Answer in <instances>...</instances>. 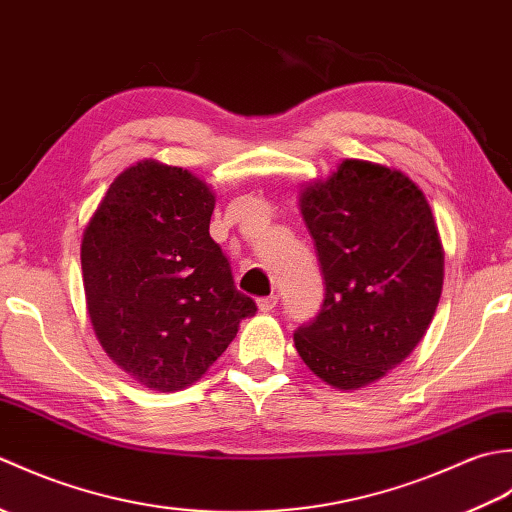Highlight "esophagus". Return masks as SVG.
I'll use <instances>...</instances> for the list:
<instances>
[{"label":"esophagus","instance_id":"34e87169","mask_svg":"<svg viewBox=\"0 0 512 512\" xmlns=\"http://www.w3.org/2000/svg\"><path fill=\"white\" fill-rule=\"evenodd\" d=\"M257 308L262 312H273L277 308V295H270V297H262L257 299Z\"/></svg>","mask_w":512,"mask_h":512}]
</instances>
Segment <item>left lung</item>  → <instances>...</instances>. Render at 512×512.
Instances as JSON below:
<instances>
[{"instance_id": "obj_1", "label": "left lung", "mask_w": 512, "mask_h": 512, "mask_svg": "<svg viewBox=\"0 0 512 512\" xmlns=\"http://www.w3.org/2000/svg\"><path fill=\"white\" fill-rule=\"evenodd\" d=\"M299 206L325 299L295 347L328 385L365 387L416 350L436 314L444 250L431 206L405 173L367 160H343Z\"/></svg>"}]
</instances>
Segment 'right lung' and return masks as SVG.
I'll list each match as a JSON object with an SVG mask.
<instances>
[{
	"mask_svg": "<svg viewBox=\"0 0 512 512\" xmlns=\"http://www.w3.org/2000/svg\"><path fill=\"white\" fill-rule=\"evenodd\" d=\"M215 193L156 160L118 176L83 231L81 268L96 339L149 389L198 380L257 312L209 235Z\"/></svg>",
	"mask_w": 512,
	"mask_h": 512,
	"instance_id": "obj_1",
	"label": "right lung"
}]
</instances>
